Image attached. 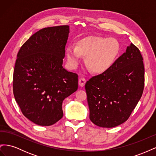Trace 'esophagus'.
<instances>
[{"mask_svg": "<svg viewBox=\"0 0 156 156\" xmlns=\"http://www.w3.org/2000/svg\"><path fill=\"white\" fill-rule=\"evenodd\" d=\"M85 83H86V79L84 78H80L79 79V85L80 87H84Z\"/></svg>", "mask_w": 156, "mask_h": 156, "instance_id": "esophagus-1", "label": "esophagus"}]
</instances>
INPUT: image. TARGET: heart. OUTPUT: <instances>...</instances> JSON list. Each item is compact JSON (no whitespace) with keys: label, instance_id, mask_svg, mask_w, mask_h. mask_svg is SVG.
Listing matches in <instances>:
<instances>
[{"label":"heart","instance_id":"heart-1","mask_svg":"<svg viewBox=\"0 0 156 156\" xmlns=\"http://www.w3.org/2000/svg\"><path fill=\"white\" fill-rule=\"evenodd\" d=\"M120 51L119 41L114 38L88 36L80 40L75 47H68V64L74 69L81 62V56H86V63L92 72L103 73L115 63Z\"/></svg>","mask_w":156,"mask_h":156}]
</instances>
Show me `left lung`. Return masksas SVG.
Here are the masks:
<instances>
[{
    "label": "left lung",
    "instance_id": "8db88e82",
    "mask_svg": "<svg viewBox=\"0 0 156 156\" xmlns=\"http://www.w3.org/2000/svg\"><path fill=\"white\" fill-rule=\"evenodd\" d=\"M143 58L131 44L112 66L85 84L90 120L102 127L125 122L142 96L144 86Z\"/></svg>",
    "mask_w": 156,
    "mask_h": 156
}]
</instances>
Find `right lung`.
Returning <instances> with one entry per match:
<instances>
[{
	"instance_id": "obj_1",
	"label": "right lung",
	"mask_w": 156,
	"mask_h": 156,
	"mask_svg": "<svg viewBox=\"0 0 156 156\" xmlns=\"http://www.w3.org/2000/svg\"><path fill=\"white\" fill-rule=\"evenodd\" d=\"M69 32L68 25L42 29L17 55L13 95L23 115L37 125L51 126L62 119L64 100L78 88L77 74L62 66Z\"/></svg>"
}]
</instances>
